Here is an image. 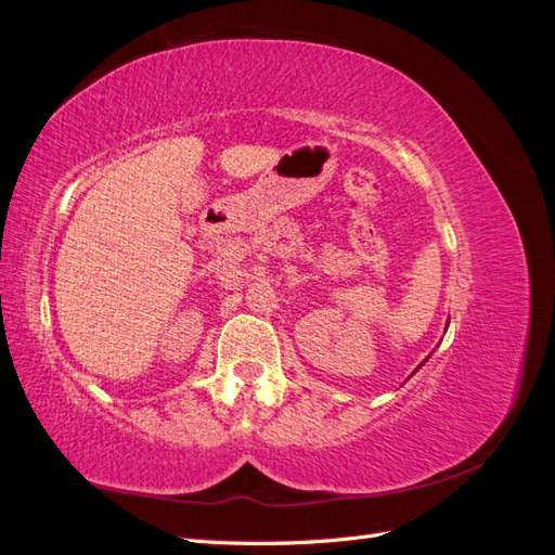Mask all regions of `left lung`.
I'll return each mask as SVG.
<instances>
[{"instance_id": "obj_1", "label": "left lung", "mask_w": 555, "mask_h": 555, "mask_svg": "<svg viewBox=\"0 0 555 555\" xmlns=\"http://www.w3.org/2000/svg\"><path fill=\"white\" fill-rule=\"evenodd\" d=\"M422 365H424V363H422ZM422 365H418V367H422ZM418 367H416V371H418ZM416 371H414V373H416Z\"/></svg>"}]
</instances>
